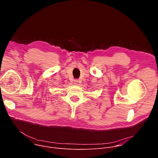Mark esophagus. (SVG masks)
Segmentation results:
<instances>
[{"mask_svg": "<svg viewBox=\"0 0 158 158\" xmlns=\"http://www.w3.org/2000/svg\"><path fill=\"white\" fill-rule=\"evenodd\" d=\"M77 83H78V81H77V80H74V84L75 85L77 84Z\"/></svg>", "mask_w": 158, "mask_h": 158, "instance_id": "1", "label": "esophagus"}]
</instances>
